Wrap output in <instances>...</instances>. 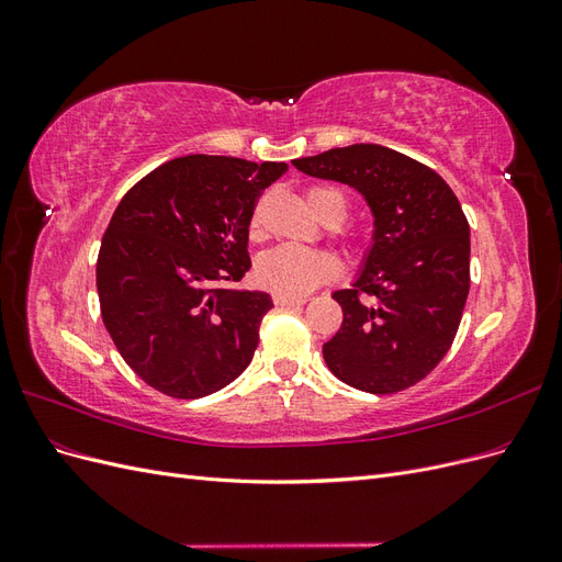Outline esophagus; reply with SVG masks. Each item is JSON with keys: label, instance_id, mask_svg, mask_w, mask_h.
Returning <instances> with one entry per match:
<instances>
[{"label": "esophagus", "instance_id": "obj_1", "mask_svg": "<svg viewBox=\"0 0 562 562\" xmlns=\"http://www.w3.org/2000/svg\"><path fill=\"white\" fill-rule=\"evenodd\" d=\"M307 300L304 297H288V295H274V304L277 307H300Z\"/></svg>", "mask_w": 562, "mask_h": 562}]
</instances>
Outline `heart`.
<instances>
[{
  "mask_svg": "<svg viewBox=\"0 0 562 562\" xmlns=\"http://www.w3.org/2000/svg\"><path fill=\"white\" fill-rule=\"evenodd\" d=\"M310 209L328 225H339L347 217V196L335 187H310ZM262 225L260 211L252 213L250 232L258 234ZM337 265L326 252H314L295 246H279L265 252L258 262V279L267 291L288 297H304L314 288L335 277Z\"/></svg>",
  "mask_w": 562,
  "mask_h": 562,
  "instance_id": "b5f03b06",
  "label": "heart"
}]
</instances>
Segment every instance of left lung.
I'll return each instance as SVG.
<instances>
[{"label":"left lung","mask_w":562,"mask_h":562,"mask_svg":"<svg viewBox=\"0 0 562 562\" xmlns=\"http://www.w3.org/2000/svg\"><path fill=\"white\" fill-rule=\"evenodd\" d=\"M297 171L351 184L375 215L361 277L333 293L342 326L323 345L337 380L396 394L452 347L469 295V223L434 168L382 145H349L295 159Z\"/></svg>","instance_id":"8db88e82"}]
</instances>
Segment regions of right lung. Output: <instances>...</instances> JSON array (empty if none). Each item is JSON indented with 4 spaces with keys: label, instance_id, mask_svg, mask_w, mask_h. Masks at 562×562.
I'll use <instances>...</instances> for the list:
<instances>
[{
    "label": "right lung",
    "instance_id": "right-lung-1",
    "mask_svg": "<svg viewBox=\"0 0 562 562\" xmlns=\"http://www.w3.org/2000/svg\"><path fill=\"white\" fill-rule=\"evenodd\" d=\"M283 161L190 155L119 201L95 265L100 314L128 368L171 398H201L248 368L267 293L232 291L250 269L248 225Z\"/></svg>",
    "mask_w": 562,
    "mask_h": 562
}]
</instances>
